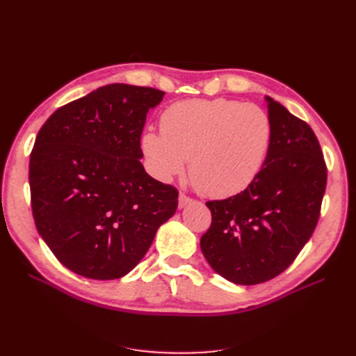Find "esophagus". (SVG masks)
<instances>
[{
  "label": "esophagus",
  "instance_id": "1",
  "mask_svg": "<svg viewBox=\"0 0 356 356\" xmlns=\"http://www.w3.org/2000/svg\"><path fill=\"white\" fill-rule=\"evenodd\" d=\"M191 200H193V199H191L190 196H187L186 193H179V196H178V207H179V208H184L186 204H188Z\"/></svg>",
  "mask_w": 356,
  "mask_h": 356
}]
</instances>
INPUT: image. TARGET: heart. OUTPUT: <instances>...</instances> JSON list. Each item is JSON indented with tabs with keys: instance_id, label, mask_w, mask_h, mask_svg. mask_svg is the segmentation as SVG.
<instances>
[{
	"instance_id": "1",
	"label": "heart",
	"mask_w": 356,
	"mask_h": 356,
	"mask_svg": "<svg viewBox=\"0 0 356 356\" xmlns=\"http://www.w3.org/2000/svg\"><path fill=\"white\" fill-rule=\"evenodd\" d=\"M160 131L143 135L152 174L168 181L184 170L202 195H239L260 174L272 144V122L261 106L233 99H195L168 106Z\"/></svg>"
}]
</instances>
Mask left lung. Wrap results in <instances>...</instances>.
Segmentation results:
<instances>
[{"mask_svg": "<svg viewBox=\"0 0 356 356\" xmlns=\"http://www.w3.org/2000/svg\"><path fill=\"white\" fill-rule=\"evenodd\" d=\"M272 144L260 174L242 193L209 200L212 221L200 248L230 282L257 285L281 275L314 233L327 165L312 127L266 96Z\"/></svg>", "mask_w": 356, "mask_h": 356, "instance_id": "left-lung-1", "label": "left lung"}]
</instances>
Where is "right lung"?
Here are the masks:
<instances>
[{
    "label": "right lung",
    "instance_id": "add662e5",
    "mask_svg": "<svg viewBox=\"0 0 356 356\" xmlns=\"http://www.w3.org/2000/svg\"><path fill=\"white\" fill-rule=\"evenodd\" d=\"M163 95L108 84L60 106L40 129L29 157L32 215L74 273L98 281L127 275L175 213L178 190L139 160L147 113Z\"/></svg>",
    "mask_w": 356,
    "mask_h": 356
}]
</instances>
